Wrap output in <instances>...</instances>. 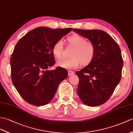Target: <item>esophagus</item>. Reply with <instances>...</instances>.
<instances>
[{"label":"esophagus","instance_id":"esophagus-1","mask_svg":"<svg viewBox=\"0 0 133 133\" xmlns=\"http://www.w3.org/2000/svg\"><path fill=\"white\" fill-rule=\"evenodd\" d=\"M68 76H69L74 74V72H72V71H71V70H68Z\"/></svg>","mask_w":133,"mask_h":133}]
</instances>
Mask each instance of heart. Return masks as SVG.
I'll return each mask as SVG.
<instances>
[{
	"instance_id": "heart-1",
	"label": "heart",
	"mask_w": 133,
	"mask_h": 133,
	"mask_svg": "<svg viewBox=\"0 0 133 133\" xmlns=\"http://www.w3.org/2000/svg\"><path fill=\"white\" fill-rule=\"evenodd\" d=\"M67 42L69 46L74 47L70 53V57L58 61V65L65 69H74L79 64L82 66H86L92 63L95 56V47L92 42L87 41L85 37L77 34L68 38ZM52 52L56 59H60L62 57V41H57L55 43Z\"/></svg>"
}]
</instances>
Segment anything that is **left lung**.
<instances>
[{
	"label": "left lung",
	"mask_w": 133,
	"mask_h": 133,
	"mask_svg": "<svg viewBox=\"0 0 133 133\" xmlns=\"http://www.w3.org/2000/svg\"><path fill=\"white\" fill-rule=\"evenodd\" d=\"M73 30L91 41L95 47L92 63L76 73L77 93L84 104L96 107L109 99L121 78L123 59L120 48L111 36L101 30Z\"/></svg>",
	"instance_id": "8db88e82"
}]
</instances>
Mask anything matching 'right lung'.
Listing matches in <instances>:
<instances>
[{
	"label": "right lung",
	"instance_id": "obj_1",
	"mask_svg": "<svg viewBox=\"0 0 133 133\" xmlns=\"http://www.w3.org/2000/svg\"><path fill=\"white\" fill-rule=\"evenodd\" d=\"M72 30L38 27L28 32L16 44L10 64L13 84L26 102L35 106L47 104L56 92L59 83L68 77L60 66L53 70L55 60L54 44Z\"/></svg>",
	"mask_w": 133,
	"mask_h": 133
}]
</instances>
